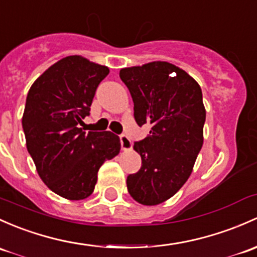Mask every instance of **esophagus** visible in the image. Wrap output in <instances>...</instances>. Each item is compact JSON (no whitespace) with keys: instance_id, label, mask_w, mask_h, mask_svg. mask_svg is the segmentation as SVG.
Segmentation results:
<instances>
[{"instance_id":"obj_1","label":"esophagus","mask_w":257,"mask_h":257,"mask_svg":"<svg viewBox=\"0 0 257 257\" xmlns=\"http://www.w3.org/2000/svg\"><path fill=\"white\" fill-rule=\"evenodd\" d=\"M119 139H120L121 149L123 150H131L132 149V142H131V139L128 138V136H125V134H121V136H119Z\"/></svg>"}]
</instances>
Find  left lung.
<instances>
[{
    "instance_id": "obj_1",
    "label": "left lung",
    "mask_w": 257,
    "mask_h": 257,
    "mask_svg": "<svg viewBox=\"0 0 257 257\" xmlns=\"http://www.w3.org/2000/svg\"><path fill=\"white\" fill-rule=\"evenodd\" d=\"M134 102L139 126L149 136L134 143L142 167L126 177L128 192L144 206L171 198L185 185L203 145L206 109L193 77L166 61H153L119 71Z\"/></svg>"
}]
</instances>
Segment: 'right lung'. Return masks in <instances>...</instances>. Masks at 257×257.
I'll use <instances>...</instances> for the list:
<instances>
[{
    "instance_id": "right-lung-1",
    "label": "right lung",
    "mask_w": 257,
    "mask_h": 257,
    "mask_svg": "<svg viewBox=\"0 0 257 257\" xmlns=\"http://www.w3.org/2000/svg\"><path fill=\"white\" fill-rule=\"evenodd\" d=\"M108 74L107 66L66 56L40 75L27 96L22 118L27 149L43 182L66 199L87 198L99 167L120 150L115 134L80 128Z\"/></svg>"
}]
</instances>
